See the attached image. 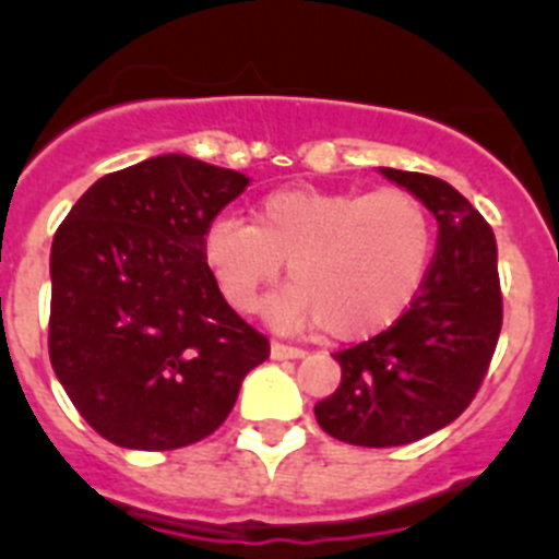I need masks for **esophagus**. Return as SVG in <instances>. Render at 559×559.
I'll list each match as a JSON object with an SVG mask.
<instances>
[{
	"label": "esophagus",
	"instance_id": "esophagus-1",
	"mask_svg": "<svg viewBox=\"0 0 559 559\" xmlns=\"http://www.w3.org/2000/svg\"><path fill=\"white\" fill-rule=\"evenodd\" d=\"M305 349L288 347V344H280V341H271V358L274 360H288V358H302Z\"/></svg>",
	"mask_w": 559,
	"mask_h": 559
}]
</instances>
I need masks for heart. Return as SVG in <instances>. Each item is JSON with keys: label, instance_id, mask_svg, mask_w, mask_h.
I'll use <instances>...</instances> for the list:
<instances>
[{"label": "heart", "instance_id": "b5f03b06", "mask_svg": "<svg viewBox=\"0 0 559 559\" xmlns=\"http://www.w3.org/2000/svg\"><path fill=\"white\" fill-rule=\"evenodd\" d=\"M433 237L431 210L406 187H285L254 206L251 224L212 221L204 263L240 313L257 310L288 263L290 285L271 299V322L358 341L412 308L431 269Z\"/></svg>", "mask_w": 559, "mask_h": 559}]
</instances>
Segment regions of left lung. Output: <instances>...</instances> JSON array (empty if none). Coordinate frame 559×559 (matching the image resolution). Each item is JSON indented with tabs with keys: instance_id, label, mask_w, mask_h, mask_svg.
<instances>
[{
	"instance_id": "left-lung-1",
	"label": "left lung",
	"mask_w": 559,
	"mask_h": 559,
	"mask_svg": "<svg viewBox=\"0 0 559 559\" xmlns=\"http://www.w3.org/2000/svg\"><path fill=\"white\" fill-rule=\"evenodd\" d=\"M380 173L426 201L439 237L412 308L374 338L333 355L341 386L316 403V419L330 437L360 448L408 445L453 423L481 386L503 319L490 224L437 176Z\"/></svg>"
}]
</instances>
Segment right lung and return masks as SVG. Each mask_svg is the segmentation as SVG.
<instances>
[{"label": "right lung", "instance_id": "obj_1", "mask_svg": "<svg viewBox=\"0 0 559 559\" xmlns=\"http://www.w3.org/2000/svg\"><path fill=\"white\" fill-rule=\"evenodd\" d=\"M243 173L165 153L108 173L58 226L49 254V360L81 417L131 451H173L229 417L269 358L226 305L204 235Z\"/></svg>", "mask_w": 559, "mask_h": 559}]
</instances>
